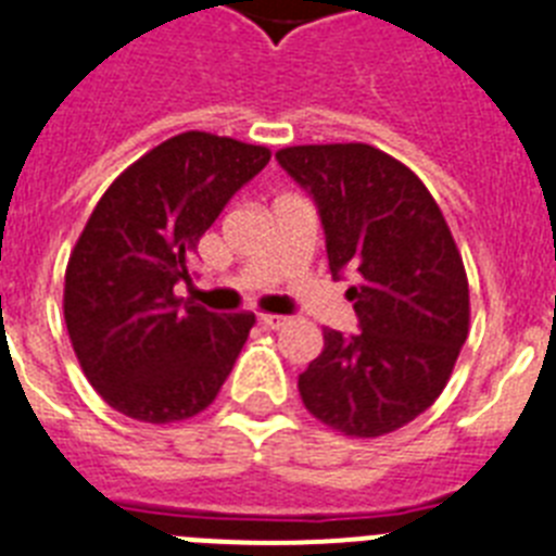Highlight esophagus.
<instances>
[{
    "label": "esophagus",
    "mask_w": 556,
    "mask_h": 556,
    "mask_svg": "<svg viewBox=\"0 0 556 556\" xmlns=\"http://www.w3.org/2000/svg\"><path fill=\"white\" fill-rule=\"evenodd\" d=\"M260 325H263L265 330H279V328H286V325H288V316L263 314V316H260Z\"/></svg>",
    "instance_id": "esophagus-1"
}]
</instances>
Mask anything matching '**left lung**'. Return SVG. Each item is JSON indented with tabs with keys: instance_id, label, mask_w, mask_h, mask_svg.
I'll return each mask as SVG.
<instances>
[{
	"instance_id": "1",
	"label": "left lung",
	"mask_w": 556,
	"mask_h": 556,
	"mask_svg": "<svg viewBox=\"0 0 556 556\" xmlns=\"http://www.w3.org/2000/svg\"><path fill=\"white\" fill-rule=\"evenodd\" d=\"M314 194L333 277L362 333L325 328L300 376L302 404L348 438H379L435 404L469 336V279L444 214L421 177L370 143H305L277 152Z\"/></svg>"
}]
</instances>
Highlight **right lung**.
<instances>
[{
    "label": "right lung",
    "mask_w": 556,
    "mask_h": 556,
    "mask_svg": "<svg viewBox=\"0 0 556 556\" xmlns=\"http://www.w3.org/2000/svg\"><path fill=\"white\" fill-rule=\"evenodd\" d=\"M270 161L268 147L191 129L157 143L101 194L70 251L64 321L96 393L143 424L189 421L212 404L254 314L175 296L223 206Z\"/></svg>",
    "instance_id": "1"
}]
</instances>
